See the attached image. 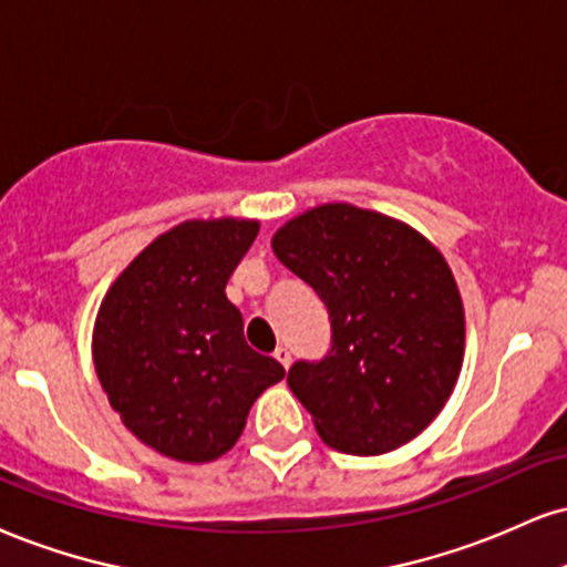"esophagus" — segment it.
I'll return each mask as SVG.
<instances>
[{"label":"esophagus","instance_id":"1","mask_svg":"<svg viewBox=\"0 0 567 567\" xmlns=\"http://www.w3.org/2000/svg\"><path fill=\"white\" fill-rule=\"evenodd\" d=\"M275 359L285 367V370H288V367H290V349H288V346H277Z\"/></svg>","mask_w":567,"mask_h":567}]
</instances>
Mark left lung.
I'll return each mask as SVG.
<instances>
[{"instance_id":"8db88e82","label":"left lung","mask_w":567,"mask_h":567,"mask_svg":"<svg viewBox=\"0 0 567 567\" xmlns=\"http://www.w3.org/2000/svg\"><path fill=\"white\" fill-rule=\"evenodd\" d=\"M271 250L330 311V353L288 372L322 441L374 456L417 439L465 359V306L441 250L399 218L351 203L290 218Z\"/></svg>"}]
</instances>
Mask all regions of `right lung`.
Returning a JSON list of instances; mask_svg holds the SVG:
<instances>
[{
    "instance_id": "obj_1",
    "label": "right lung",
    "mask_w": 567,
    "mask_h": 567,
    "mask_svg": "<svg viewBox=\"0 0 567 567\" xmlns=\"http://www.w3.org/2000/svg\"><path fill=\"white\" fill-rule=\"evenodd\" d=\"M256 218H189L115 277L92 332L94 372L128 433L168 460L203 465L243 435L254 401L285 378L245 343L227 279Z\"/></svg>"
}]
</instances>
